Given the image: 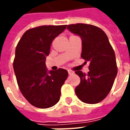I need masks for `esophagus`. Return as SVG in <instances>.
<instances>
[{"label":"esophagus","mask_w":130,"mask_h":130,"mask_svg":"<svg viewBox=\"0 0 130 130\" xmlns=\"http://www.w3.org/2000/svg\"><path fill=\"white\" fill-rule=\"evenodd\" d=\"M68 74H69L70 75H71V74H74V72H73V71L70 70H68Z\"/></svg>","instance_id":"obj_1"}]
</instances>
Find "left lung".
I'll use <instances>...</instances> for the list:
<instances>
[{
    "mask_svg": "<svg viewBox=\"0 0 130 130\" xmlns=\"http://www.w3.org/2000/svg\"><path fill=\"white\" fill-rule=\"evenodd\" d=\"M68 28L82 40L81 57L90 62L88 74L75 73L81 82L75 88L79 100L87 104L102 101L109 94L117 75L116 56L105 32L97 26L85 24L68 25Z\"/></svg>",
    "mask_w": 130,
    "mask_h": 130,
    "instance_id": "left-lung-1",
    "label": "left lung"
}]
</instances>
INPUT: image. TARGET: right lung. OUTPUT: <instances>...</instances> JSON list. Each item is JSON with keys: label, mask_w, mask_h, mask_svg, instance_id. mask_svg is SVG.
<instances>
[{"label": "right lung", "mask_w": 130, "mask_h": 130, "mask_svg": "<svg viewBox=\"0 0 130 130\" xmlns=\"http://www.w3.org/2000/svg\"><path fill=\"white\" fill-rule=\"evenodd\" d=\"M66 27L41 26L28 30L16 47L13 68L19 88L28 102L37 108L46 109L58 103L68 78L66 70L47 72L45 64L52 41Z\"/></svg>", "instance_id": "right-lung-1"}]
</instances>
